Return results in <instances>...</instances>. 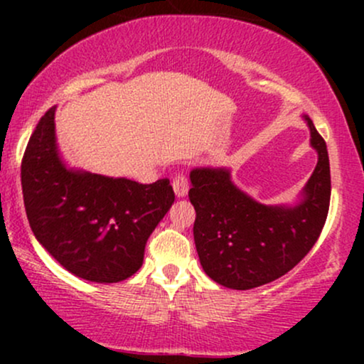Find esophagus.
I'll use <instances>...</instances> for the list:
<instances>
[{
	"label": "esophagus",
	"mask_w": 364,
	"mask_h": 364,
	"mask_svg": "<svg viewBox=\"0 0 364 364\" xmlns=\"http://www.w3.org/2000/svg\"><path fill=\"white\" fill-rule=\"evenodd\" d=\"M173 188L176 196H186L188 190H190V181H188L185 174H176V176L173 178Z\"/></svg>",
	"instance_id": "34e87169"
}]
</instances>
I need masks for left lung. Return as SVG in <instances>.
<instances>
[{"mask_svg": "<svg viewBox=\"0 0 364 364\" xmlns=\"http://www.w3.org/2000/svg\"><path fill=\"white\" fill-rule=\"evenodd\" d=\"M310 127L318 162L296 207H269L232 185L228 169L190 173V202L196 219L195 246L212 281L229 289H253L282 277L306 257L318 240L330 205L327 144Z\"/></svg>", "mask_w": 364, "mask_h": 364, "instance_id": "left-lung-1", "label": "left lung"}]
</instances>
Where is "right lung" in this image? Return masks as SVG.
Returning a JSON list of instances; mask_svg holds the SVG:
<instances>
[{"label": "right lung", "mask_w": 364, "mask_h": 364, "mask_svg": "<svg viewBox=\"0 0 364 364\" xmlns=\"http://www.w3.org/2000/svg\"><path fill=\"white\" fill-rule=\"evenodd\" d=\"M54 111L39 119L22 159V193L32 232L68 272L90 282H119L141 267L149 236L174 202L169 179L66 169L56 149Z\"/></svg>", "instance_id": "right-lung-1"}]
</instances>
